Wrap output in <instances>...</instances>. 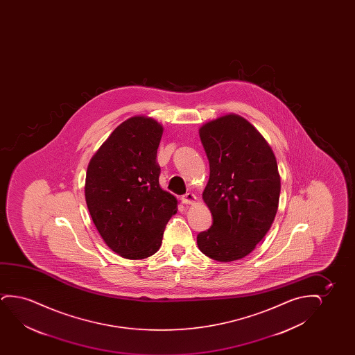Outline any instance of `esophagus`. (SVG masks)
Here are the masks:
<instances>
[{"label":"esophagus","mask_w":355,"mask_h":355,"mask_svg":"<svg viewBox=\"0 0 355 355\" xmlns=\"http://www.w3.org/2000/svg\"><path fill=\"white\" fill-rule=\"evenodd\" d=\"M182 201H183L185 205H193L196 202V196H195L193 193H187V194L182 196Z\"/></svg>","instance_id":"1"}]
</instances>
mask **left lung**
<instances>
[{"mask_svg":"<svg viewBox=\"0 0 355 355\" xmlns=\"http://www.w3.org/2000/svg\"><path fill=\"white\" fill-rule=\"evenodd\" d=\"M209 162L202 193L214 223L198 235L200 251L217 262L252 252L272 227L280 196L277 159L264 137L236 114L200 127Z\"/></svg>","mask_w":355,"mask_h":355,"instance_id":"left-lung-1","label":"left lung"}]
</instances>
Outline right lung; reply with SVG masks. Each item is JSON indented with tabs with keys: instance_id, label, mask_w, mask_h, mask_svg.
<instances>
[{
	"instance_id": "1",
	"label": "right lung",
	"mask_w": 355,
	"mask_h": 355,
	"mask_svg": "<svg viewBox=\"0 0 355 355\" xmlns=\"http://www.w3.org/2000/svg\"><path fill=\"white\" fill-rule=\"evenodd\" d=\"M164 127L151 117L122 122L92 156L85 198L104 243L127 259L157 252L178 201L159 184L156 161Z\"/></svg>"
}]
</instances>
